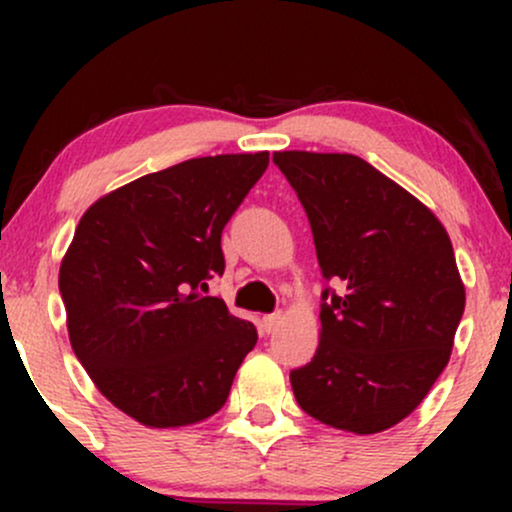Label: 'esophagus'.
<instances>
[{
    "label": "esophagus",
    "instance_id": "esophagus-1",
    "mask_svg": "<svg viewBox=\"0 0 512 512\" xmlns=\"http://www.w3.org/2000/svg\"><path fill=\"white\" fill-rule=\"evenodd\" d=\"M281 313H272V315H264V320H262V325H264V330L267 332H274L276 327H279V322H281Z\"/></svg>",
    "mask_w": 512,
    "mask_h": 512
}]
</instances>
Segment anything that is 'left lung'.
<instances>
[{"label": "left lung", "instance_id": "8db88e82", "mask_svg": "<svg viewBox=\"0 0 512 512\" xmlns=\"http://www.w3.org/2000/svg\"><path fill=\"white\" fill-rule=\"evenodd\" d=\"M296 190L325 291L320 344L291 387L320 424L373 436L424 402L448 366L464 284L445 226L421 199L354 154L276 151Z\"/></svg>", "mask_w": 512, "mask_h": 512}]
</instances>
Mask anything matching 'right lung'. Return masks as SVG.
Masks as SVG:
<instances>
[{"mask_svg": "<svg viewBox=\"0 0 512 512\" xmlns=\"http://www.w3.org/2000/svg\"><path fill=\"white\" fill-rule=\"evenodd\" d=\"M267 166L269 151L190 158L96 199L76 226L60 264L69 342L146 428L214 416L257 344L252 322L199 289L223 274V226Z\"/></svg>", "mask_w": 512, "mask_h": 512, "instance_id": "obj_1", "label": "right lung"}]
</instances>
